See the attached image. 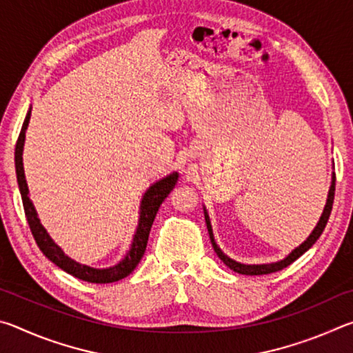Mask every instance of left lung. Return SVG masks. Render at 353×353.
Here are the masks:
<instances>
[{
    "label": "left lung",
    "mask_w": 353,
    "mask_h": 353,
    "mask_svg": "<svg viewBox=\"0 0 353 353\" xmlns=\"http://www.w3.org/2000/svg\"><path fill=\"white\" fill-rule=\"evenodd\" d=\"M333 199H334V172H332V183H330V190H328V194H327L325 207H324V210H322V214H321V218L318 221V224H316V227L313 229L312 234H310V236L301 244V246H297L296 249H292L291 252L286 255L283 260H279V261H274V263H263V265H244V263L235 261L234 259H230V256H227L223 252V250L219 249L216 241H214L213 229H212V224H210V216H208L207 208L204 207V216H205L208 235H210L212 246H213L214 252H216V255L219 256V259L224 261V265L229 266L232 271H235L238 274H244V276H261V274H271V272L280 271V270H283V268H286L288 265H291V263L294 261V260H297L302 254H305L307 250L312 248L316 241H318V238L321 236V234L325 229L328 216H330Z\"/></svg>",
    "instance_id": "left-lung-1"
}]
</instances>
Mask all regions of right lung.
<instances>
[{
	"mask_svg": "<svg viewBox=\"0 0 353 353\" xmlns=\"http://www.w3.org/2000/svg\"><path fill=\"white\" fill-rule=\"evenodd\" d=\"M31 109L32 107H29L25 123H23L21 130H20L19 140H17L15 172H17V182H19L23 207H25V214H26L28 224L31 227L35 243H37V246L40 248V250L43 252V255L48 260H51L56 266L61 268V270H63L65 272H68L71 276H74L81 280H85V282L112 283L128 277L129 274L135 270L137 265H139L141 256L145 255L149 232H151L155 214H157L159 208L162 205V202L165 201L166 196H168L172 191V188L176 187L179 172L174 171L171 172V174L162 177L160 181L154 182L151 187L145 191V194H143V198L140 201L139 224H137L132 243H130V248L126 252V255H124L117 265L109 266V268H92L88 265L77 263L76 260L70 259V256L63 252L62 248L57 246L54 240H52L50 234H48L43 224L40 223V218L37 214V210H35L31 198H29V188L25 177V168H23V148H25L26 129L29 124V118H31Z\"/></svg>",
	"mask_w": 353,
	"mask_h": 353,
	"instance_id": "obj_1",
	"label": "right lung"
}]
</instances>
